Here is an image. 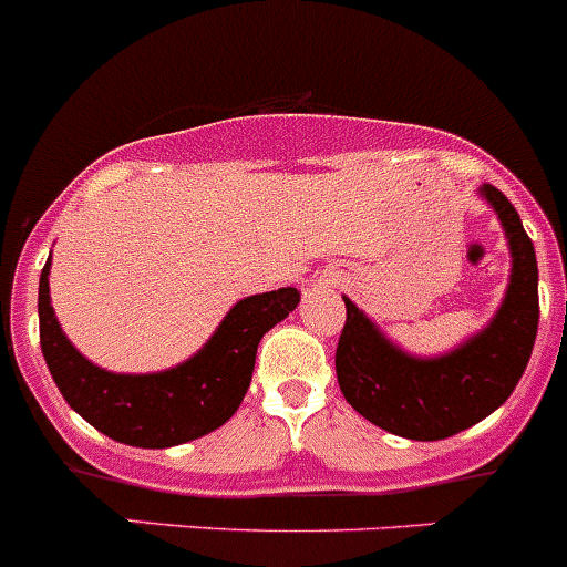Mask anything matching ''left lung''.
I'll use <instances>...</instances> for the list:
<instances>
[{
  "label": "left lung",
  "mask_w": 567,
  "mask_h": 567,
  "mask_svg": "<svg viewBox=\"0 0 567 567\" xmlns=\"http://www.w3.org/2000/svg\"><path fill=\"white\" fill-rule=\"evenodd\" d=\"M512 248V279L498 316L462 349L416 361L391 347L349 299L336 349L347 403L372 425L420 442L447 439L504 405L526 372L539 321L537 257L520 215L501 189L484 184Z\"/></svg>",
  "instance_id": "obj_1"
}]
</instances>
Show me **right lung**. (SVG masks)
I'll use <instances>...</instances> for the list:
<instances>
[{"mask_svg": "<svg viewBox=\"0 0 567 567\" xmlns=\"http://www.w3.org/2000/svg\"><path fill=\"white\" fill-rule=\"evenodd\" d=\"M47 274L50 259L39 282V336L52 380L89 425L134 447H173L224 425L251 383L259 338L299 305L296 288L248 296L182 367L158 374H111L66 341L52 313Z\"/></svg>", "mask_w": 567, "mask_h": 567, "instance_id": "1", "label": "right lung"}]
</instances>
